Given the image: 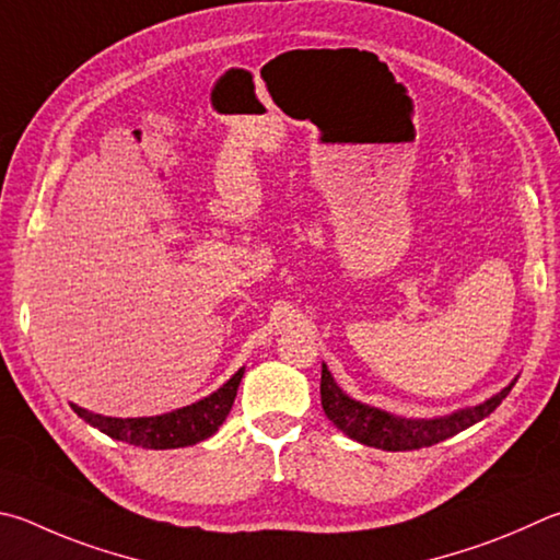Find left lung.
Masks as SVG:
<instances>
[{
	"label": "left lung",
	"instance_id": "1",
	"mask_svg": "<svg viewBox=\"0 0 560 560\" xmlns=\"http://www.w3.org/2000/svg\"><path fill=\"white\" fill-rule=\"evenodd\" d=\"M512 386L514 382L510 386H504L500 394H494L492 399L470 406V409L441 416V419H401V416H394L389 411L374 409V406L350 399V396L335 384L332 374L323 364L320 404L325 416H328V419L352 441L382 451H416L429 448V445L451 439V435L470 429L477 421H482L485 416H490L497 406L502 404L504 396L512 392Z\"/></svg>",
	"mask_w": 560,
	"mask_h": 560
}]
</instances>
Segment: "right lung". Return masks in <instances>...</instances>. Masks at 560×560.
Returning <instances> with one entry per match:
<instances>
[{"instance_id": "1", "label": "right lung", "mask_w": 560, "mask_h": 560, "mask_svg": "<svg viewBox=\"0 0 560 560\" xmlns=\"http://www.w3.org/2000/svg\"><path fill=\"white\" fill-rule=\"evenodd\" d=\"M245 368L232 374V380L212 392L206 399H200L183 409L161 413V416H139V419H115V416L93 413L88 409L73 406V411L80 419L88 421L93 429L107 433L109 439L125 441L129 445H139V448L151 451H168V448H186V445H196L200 441L210 439L235 404L237 386L242 382Z\"/></svg>"}]
</instances>
